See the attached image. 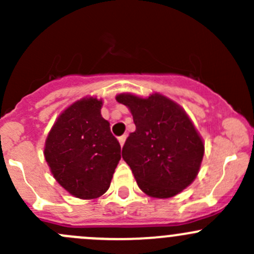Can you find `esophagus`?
I'll list each match as a JSON object with an SVG mask.
<instances>
[{
    "mask_svg": "<svg viewBox=\"0 0 254 254\" xmlns=\"http://www.w3.org/2000/svg\"><path fill=\"white\" fill-rule=\"evenodd\" d=\"M119 143H120V146H123L125 143V140H127V135H123V136H120L119 139Z\"/></svg>",
    "mask_w": 254,
    "mask_h": 254,
    "instance_id": "obj_1",
    "label": "esophagus"
}]
</instances>
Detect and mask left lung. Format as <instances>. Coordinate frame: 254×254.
Instances as JSON below:
<instances>
[{
  "instance_id": "left-lung-1",
  "label": "left lung",
  "mask_w": 254,
  "mask_h": 254,
  "mask_svg": "<svg viewBox=\"0 0 254 254\" xmlns=\"http://www.w3.org/2000/svg\"><path fill=\"white\" fill-rule=\"evenodd\" d=\"M115 99L129 108L136 127L122 156L139 188L166 199L190 186L203 161L204 142L184 109L160 93L147 98L122 93Z\"/></svg>"
}]
</instances>
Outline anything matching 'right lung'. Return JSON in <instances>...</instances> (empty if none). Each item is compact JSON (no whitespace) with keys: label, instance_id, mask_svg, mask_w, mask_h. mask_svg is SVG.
Listing matches in <instances>:
<instances>
[{"label":"right lung","instance_id":"add662e5","mask_svg":"<svg viewBox=\"0 0 254 254\" xmlns=\"http://www.w3.org/2000/svg\"><path fill=\"white\" fill-rule=\"evenodd\" d=\"M102 106L94 97L72 103L59 115L45 141L44 156L54 178L79 199L103 195L122 158Z\"/></svg>","mask_w":254,"mask_h":254}]
</instances>
